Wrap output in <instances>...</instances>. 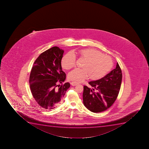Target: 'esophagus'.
<instances>
[{
  "label": "esophagus",
  "mask_w": 149,
  "mask_h": 149,
  "mask_svg": "<svg viewBox=\"0 0 149 149\" xmlns=\"http://www.w3.org/2000/svg\"><path fill=\"white\" fill-rule=\"evenodd\" d=\"M71 85L73 86H76L78 84V83L76 82L75 81H73L72 82H71Z\"/></svg>",
  "instance_id": "obj_1"
}]
</instances>
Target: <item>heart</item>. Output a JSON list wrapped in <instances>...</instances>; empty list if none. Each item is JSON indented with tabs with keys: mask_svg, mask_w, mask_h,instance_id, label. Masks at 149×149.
<instances>
[{
	"mask_svg": "<svg viewBox=\"0 0 149 149\" xmlns=\"http://www.w3.org/2000/svg\"><path fill=\"white\" fill-rule=\"evenodd\" d=\"M81 58L85 60L83 69H75L69 73V79L77 82H82L89 76L92 80H98L104 77L112 69L113 62L110 56L94 48H85L77 52ZM76 58L71 53H68L62 59L61 65L66 70L72 69L75 65Z\"/></svg>",
	"mask_w": 149,
	"mask_h": 149,
	"instance_id": "heart-1",
	"label": "heart"
}]
</instances>
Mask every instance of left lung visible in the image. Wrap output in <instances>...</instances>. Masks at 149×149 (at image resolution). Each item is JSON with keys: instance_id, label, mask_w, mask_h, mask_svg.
<instances>
[{"instance_id": "obj_1", "label": "left lung", "mask_w": 149, "mask_h": 149, "mask_svg": "<svg viewBox=\"0 0 149 149\" xmlns=\"http://www.w3.org/2000/svg\"><path fill=\"white\" fill-rule=\"evenodd\" d=\"M122 74L118 63L116 68L98 80L89 82L91 87L84 86V106L91 112L100 113L112 106L121 87Z\"/></svg>"}]
</instances>
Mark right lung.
<instances>
[{"label":"right lung","mask_w":149,"mask_h":149,"mask_svg":"<svg viewBox=\"0 0 149 149\" xmlns=\"http://www.w3.org/2000/svg\"><path fill=\"white\" fill-rule=\"evenodd\" d=\"M64 50L54 46L41 53L34 62L29 78L32 94L43 108L51 110L59 105L69 83L64 82L66 74L62 70Z\"/></svg>","instance_id":"1"}]
</instances>
